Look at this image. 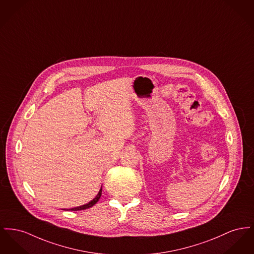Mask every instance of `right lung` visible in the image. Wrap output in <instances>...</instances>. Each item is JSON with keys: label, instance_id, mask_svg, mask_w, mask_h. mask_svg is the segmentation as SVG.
<instances>
[{"label": "right lung", "instance_id": "obj_1", "mask_svg": "<svg viewBox=\"0 0 254 254\" xmlns=\"http://www.w3.org/2000/svg\"><path fill=\"white\" fill-rule=\"evenodd\" d=\"M101 195H102V188H101V190H100L99 194L96 195V197H95V198H93V199H92L90 202H88V203H86V204H84V205H81V206H77V207H75V208L67 209V210H71V211H78V210H84V209L90 208V207H92L93 205H95V204L99 201V199H100ZM64 210H65V209H64Z\"/></svg>", "mask_w": 254, "mask_h": 254}]
</instances>
